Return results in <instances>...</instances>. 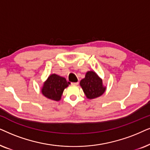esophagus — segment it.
Segmentation results:
<instances>
[{"mask_svg":"<svg viewBox=\"0 0 150 150\" xmlns=\"http://www.w3.org/2000/svg\"><path fill=\"white\" fill-rule=\"evenodd\" d=\"M73 85H78V83H79V82L78 81H77V82H73V83H71Z\"/></svg>","mask_w":150,"mask_h":150,"instance_id":"obj_1","label":"esophagus"}]
</instances>
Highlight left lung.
<instances>
[{
  "mask_svg": "<svg viewBox=\"0 0 150 150\" xmlns=\"http://www.w3.org/2000/svg\"><path fill=\"white\" fill-rule=\"evenodd\" d=\"M80 86L87 98L90 99L100 97L105 91L102 80L93 71L87 72L85 78L80 81Z\"/></svg>",
  "mask_w": 150,
  "mask_h": 150,
  "instance_id": "1",
  "label": "left lung"
}]
</instances>
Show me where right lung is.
Returning <instances> with one entry per match:
<instances>
[{"instance_id": "right-lung-1", "label": "right lung", "mask_w": 150, "mask_h": 150, "mask_svg": "<svg viewBox=\"0 0 150 150\" xmlns=\"http://www.w3.org/2000/svg\"><path fill=\"white\" fill-rule=\"evenodd\" d=\"M70 82L64 77L52 74L48 77L42 88V93L46 97L54 101L60 100L62 95Z\"/></svg>"}]
</instances>
